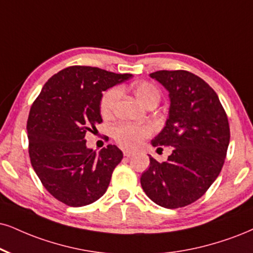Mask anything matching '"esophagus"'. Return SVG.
Wrapping results in <instances>:
<instances>
[{
	"instance_id": "1",
	"label": "esophagus",
	"mask_w": 253,
	"mask_h": 253,
	"mask_svg": "<svg viewBox=\"0 0 253 253\" xmlns=\"http://www.w3.org/2000/svg\"><path fill=\"white\" fill-rule=\"evenodd\" d=\"M123 154L126 157H131V156L135 154V151L132 150H129V149H126V150H123Z\"/></svg>"
}]
</instances>
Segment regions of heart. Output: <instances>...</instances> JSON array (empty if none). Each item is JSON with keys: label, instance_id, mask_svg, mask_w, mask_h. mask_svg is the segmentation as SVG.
Returning <instances> with one entry per match:
<instances>
[{"label": "heart", "instance_id": "1", "mask_svg": "<svg viewBox=\"0 0 253 253\" xmlns=\"http://www.w3.org/2000/svg\"><path fill=\"white\" fill-rule=\"evenodd\" d=\"M133 93L139 103L145 107L149 102L160 99V92L154 84L148 82H142L133 86ZM121 90L118 88H112L104 93L101 101V112L104 117L110 116L114 112L115 105L120 98ZM151 133V126H143V124H129L122 123L114 129L115 139L121 145L133 148L141 143L145 137Z\"/></svg>", "mask_w": 253, "mask_h": 253}]
</instances>
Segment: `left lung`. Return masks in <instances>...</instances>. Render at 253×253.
Masks as SVG:
<instances>
[{"instance_id":"left-lung-1","label":"left lung","mask_w":253,"mask_h":253,"mask_svg":"<svg viewBox=\"0 0 253 253\" xmlns=\"http://www.w3.org/2000/svg\"><path fill=\"white\" fill-rule=\"evenodd\" d=\"M169 92L170 107L154 146H172L167 162L150 158L141 185L149 198L167 209L201 198L222 170L230 143L226 114L217 93L201 77L185 70L150 74Z\"/></svg>"}]
</instances>
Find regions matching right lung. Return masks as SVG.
Segmentation results:
<instances>
[{
  "mask_svg": "<svg viewBox=\"0 0 253 253\" xmlns=\"http://www.w3.org/2000/svg\"><path fill=\"white\" fill-rule=\"evenodd\" d=\"M131 77L74 65L54 75L31 105V165L43 186L64 204L84 207L107 191L123 152L112 144L96 152L86 146L85 133L102 122L103 91Z\"/></svg>",
  "mask_w": 253,
  "mask_h": 253,
  "instance_id": "obj_1",
  "label": "right lung"
}]
</instances>
